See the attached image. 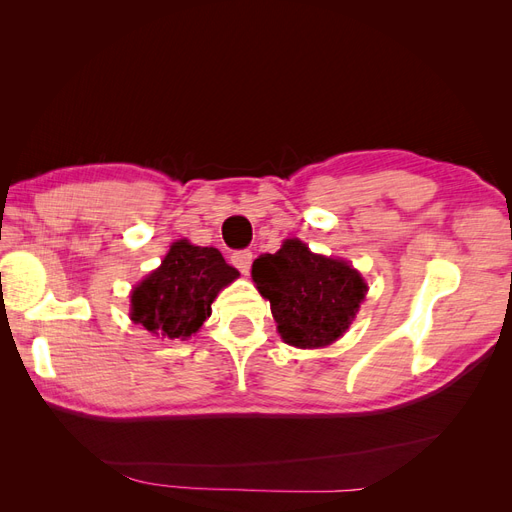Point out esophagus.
I'll use <instances>...</instances> for the list:
<instances>
[{
	"label": "esophagus",
	"mask_w": 512,
	"mask_h": 512,
	"mask_svg": "<svg viewBox=\"0 0 512 512\" xmlns=\"http://www.w3.org/2000/svg\"><path fill=\"white\" fill-rule=\"evenodd\" d=\"M230 260H232V265H235L243 275H247L250 273V269H252V260H254V256H252V252L250 250H241V252H235L230 256Z\"/></svg>",
	"instance_id": "esophagus-1"
}]
</instances>
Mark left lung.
I'll use <instances>...</instances> for the list:
<instances>
[{"instance_id":"8db88e82","label":"left lung","mask_w":512,"mask_h":512,"mask_svg":"<svg viewBox=\"0 0 512 512\" xmlns=\"http://www.w3.org/2000/svg\"><path fill=\"white\" fill-rule=\"evenodd\" d=\"M258 292L286 344L324 348L346 333L367 294L361 273L346 260L314 254L299 239H286L275 254L252 265Z\"/></svg>"}]
</instances>
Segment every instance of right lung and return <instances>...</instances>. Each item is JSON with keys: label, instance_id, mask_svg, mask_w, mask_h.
I'll return each mask as SVG.
<instances>
[{"label": "right lung", "instance_id": "right-lung-1", "mask_svg": "<svg viewBox=\"0 0 512 512\" xmlns=\"http://www.w3.org/2000/svg\"><path fill=\"white\" fill-rule=\"evenodd\" d=\"M239 271L215 247L179 239L162 265L130 294V318L153 335L188 339L211 316V303Z\"/></svg>", "mask_w": 512, "mask_h": 512}]
</instances>
